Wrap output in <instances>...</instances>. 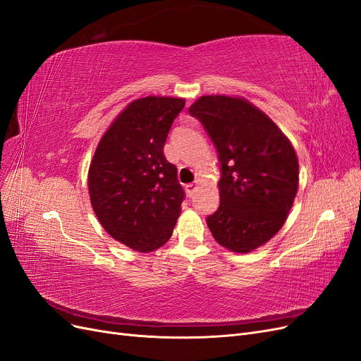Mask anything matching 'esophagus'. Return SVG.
I'll use <instances>...</instances> for the list:
<instances>
[{
  "instance_id": "esophagus-1",
  "label": "esophagus",
  "mask_w": 361,
  "mask_h": 361,
  "mask_svg": "<svg viewBox=\"0 0 361 361\" xmlns=\"http://www.w3.org/2000/svg\"><path fill=\"white\" fill-rule=\"evenodd\" d=\"M185 190H187V194L191 197V195L194 194V191L197 190V185H195V183H188L187 187H185Z\"/></svg>"
}]
</instances>
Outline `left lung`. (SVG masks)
I'll return each mask as SVG.
<instances>
[{
    "label": "left lung",
    "instance_id": "1",
    "mask_svg": "<svg viewBox=\"0 0 361 361\" xmlns=\"http://www.w3.org/2000/svg\"><path fill=\"white\" fill-rule=\"evenodd\" d=\"M190 114L203 125L221 167L220 206L206 218L215 241L248 253L285 224L298 190V159L272 120L241 97L202 96Z\"/></svg>",
    "mask_w": 361,
    "mask_h": 361
}]
</instances>
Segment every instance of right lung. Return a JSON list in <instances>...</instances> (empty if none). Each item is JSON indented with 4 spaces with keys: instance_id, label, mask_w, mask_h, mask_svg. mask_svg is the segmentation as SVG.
I'll return each instance as SVG.
<instances>
[{
    "instance_id": "1",
    "label": "right lung",
    "mask_w": 361,
    "mask_h": 361,
    "mask_svg": "<svg viewBox=\"0 0 361 361\" xmlns=\"http://www.w3.org/2000/svg\"><path fill=\"white\" fill-rule=\"evenodd\" d=\"M180 97L147 96L130 102L99 141L89 170L93 211L114 239L137 251L166 244L185 191L178 169L164 157Z\"/></svg>"
}]
</instances>
